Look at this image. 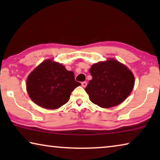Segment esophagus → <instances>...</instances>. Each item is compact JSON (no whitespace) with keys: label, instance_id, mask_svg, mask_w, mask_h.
<instances>
[{"label":"esophagus","instance_id":"34e87169","mask_svg":"<svg viewBox=\"0 0 160 160\" xmlns=\"http://www.w3.org/2000/svg\"><path fill=\"white\" fill-rule=\"evenodd\" d=\"M86 86H87V82H82V87H83V88H85Z\"/></svg>","mask_w":160,"mask_h":160}]
</instances>
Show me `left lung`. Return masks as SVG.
I'll list each match as a JSON object with an SVG mask.
<instances>
[{"mask_svg":"<svg viewBox=\"0 0 160 160\" xmlns=\"http://www.w3.org/2000/svg\"><path fill=\"white\" fill-rule=\"evenodd\" d=\"M92 79L85 88L90 101L102 108L117 106L132 90L135 78L126 66L115 59L93 64L90 69Z\"/></svg>","mask_w":160,"mask_h":160,"instance_id":"obj_1","label":"left lung"}]
</instances>
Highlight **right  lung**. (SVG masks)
Masks as SVG:
<instances>
[{"label":"right lung","mask_w":160,"mask_h":160,"mask_svg":"<svg viewBox=\"0 0 160 160\" xmlns=\"http://www.w3.org/2000/svg\"><path fill=\"white\" fill-rule=\"evenodd\" d=\"M81 85L74 72L51 59L39 64L27 79V91L30 99L39 107L56 109L66 104L75 88Z\"/></svg>","instance_id":"1"}]
</instances>
